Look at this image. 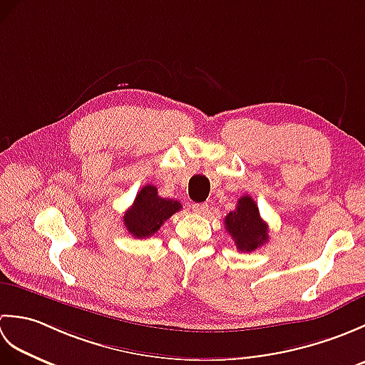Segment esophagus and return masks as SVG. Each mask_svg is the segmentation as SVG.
<instances>
[{"label":"esophagus","mask_w":365,"mask_h":365,"mask_svg":"<svg viewBox=\"0 0 365 365\" xmlns=\"http://www.w3.org/2000/svg\"><path fill=\"white\" fill-rule=\"evenodd\" d=\"M192 212L197 215H207L208 212V204H192Z\"/></svg>","instance_id":"esophagus-1"}]
</instances>
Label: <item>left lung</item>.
I'll return each instance as SVG.
<instances>
[{
  "instance_id": "1",
  "label": "left lung",
  "mask_w": 365,
  "mask_h": 365,
  "mask_svg": "<svg viewBox=\"0 0 365 365\" xmlns=\"http://www.w3.org/2000/svg\"><path fill=\"white\" fill-rule=\"evenodd\" d=\"M224 224L238 251L251 252L268 242V226L260 218L259 207L251 196L238 199L237 208L226 216Z\"/></svg>"
}]
</instances>
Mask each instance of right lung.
Instances as JSON below:
<instances>
[{
    "instance_id": "1",
    "label": "right lung",
    "mask_w": 365,
    "mask_h": 365,
    "mask_svg": "<svg viewBox=\"0 0 365 365\" xmlns=\"http://www.w3.org/2000/svg\"><path fill=\"white\" fill-rule=\"evenodd\" d=\"M180 208L178 200L160 197L157 187L145 185L123 215V224L135 238H149Z\"/></svg>"
}]
</instances>
